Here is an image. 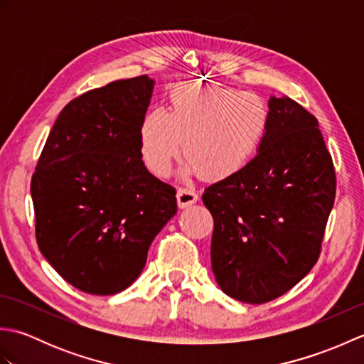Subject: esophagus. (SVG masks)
<instances>
[{"label":"esophagus","instance_id":"1","mask_svg":"<svg viewBox=\"0 0 364 364\" xmlns=\"http://www.w3.org/2000/svg\"><path fill=\"white\" fill-rule=\"evenodd\" d=\"M198 196L196 194L194 189H189V188H180L176 192V200H178V206L184 210V208H188L191 205H194L197 202Z\"/></svg>","mask_w":364,"mask_h":364}]
</instances>
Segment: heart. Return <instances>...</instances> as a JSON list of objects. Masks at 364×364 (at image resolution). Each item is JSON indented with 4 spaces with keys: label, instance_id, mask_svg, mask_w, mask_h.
Returning a JSON list of instances; mask_svg holds the SVG:
<instances>
[{
    "label": "heart",
    "instance_id": "b5f03b06",
    "mask_svg": "<svg viewBox=\"0 0 364 364\" xmlns=\"http://www.w3.org/2000/svg\"><path fill=\"white\" fill-rule=\"evenodd\" d=\"M269 129L264 100L252 92L181 84L170 94V109L144 115L139 141L145 166L166 175L184 151V173L202 170L206 180L235 176L257 156Z\"/></svg>",
    "mask_w": 364,
    "mask_h": 364
}]
</instances>
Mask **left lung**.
Masks as SVG:
<instances>
[{
    "instance_id": "obj_1",
    "label": "left lung",
    "mask_w": 364,
    "mask_h": 364,
    "mask_svg": "<svg viewBox=\"0 0 364 364\" xmlns=\"http://www.w3.org/2000/svg\"><path fill=\"white\" fill-rule=\"evenodd\" d=\"M267 106L257 156L202 196L214 219L215 282L227 296L255 305L283 296L316 264L336 192L314 115L288 97H270Z\"/></svg>"
}]
</instances>
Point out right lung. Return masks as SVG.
<instances>
[{
    "label": "right lung",
    "mask_w": 364,
    "mask_h": 364,
    "mask_svg": "<svg viewBox=\"0 0 364 364\" xmlns=\"http://www.w3.org/2000/svg\"><path fill=\"white\" fill-rule=\"evenodd\" d=\"M154 80L109 82L54 122L31 181L37 244L76 289L117 294L141 275L153 239L176 214L175 189L142 161L139 129Z\"/></svg>",
    "instance_id": "add662e5"
}]
</instances>
